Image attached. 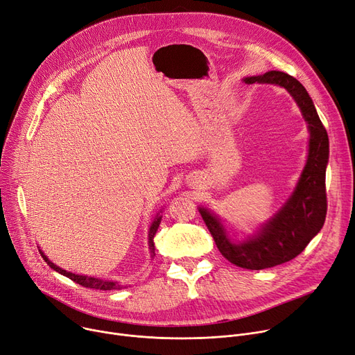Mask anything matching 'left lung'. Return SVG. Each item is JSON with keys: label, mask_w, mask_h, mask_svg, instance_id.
<instances>
[{"label": "left lung", "mask_w": 355, "mask_h": 355, "mask_svg": "<svg viewBox=\"0 0 355 355\" xmlns=\"http://www.w3.org/2000/svg\"><path fill=\"white\" fill-rule=\"evenodd\" d=\"M246 83H270L289 92L308 123L309 153L297 189L282 209L261 229L259 234L242 243L227 238L226 229L207 209L199 207L219 252L229 262L245 269H265L285 263L298 257L325 222L327 192L325 168L328 163V135L309 94L301 83L282 71H268L249 77Z\"/></svg>", "instance_id": "obj_1"}]
</instances>
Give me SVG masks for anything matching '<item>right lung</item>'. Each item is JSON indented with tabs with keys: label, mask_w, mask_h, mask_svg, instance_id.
<instances>
[{
	"label": "right lung",
	"mask_w": 355,
	"mask_h": 355,
	"mask_svg": "<svg viewBox=\"0 0 355 355\" xmlns=\"http://www.w3.org/2000/svg\"><path fill=\"white\" fill-rule=\"evenodd\" d=\"M162 220V216H156L152 226H150V231H149V249H150V255L152 258L155 257V243H153V238H155V234L157 231L159 227V223ZM41 257H43V259L47 262V265H50V268H53L54 270H57V272H60L61 275H64L67 278H70L71 281H74L76 284L81 285V286H86V288H93V289H100V291H112V289H119L121 288L117 282H113V281H103V279H97V278H93V277H85V275H76L73 272H67L66 269H61L60 266L54 265L46 255L44 252H41Z\"/></svg>",
	"instance_id": "add662e5"
}]
</instances>
